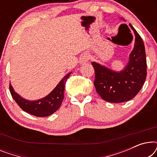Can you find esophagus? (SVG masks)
<instances>
[{"instance_id": "1", "label": "esophagus", "mask_w": 157, "mask_h": 157, "mask_svg": "<svg viewBox=\"0 0 157 157\" xmlns=\"http://www.w3.org/2000/svg\"><path fill=\"white\" fill-rule=\"evenodd\" d=\"M89 60V56L87 54V53H85V54H83L82 56L81 57L80 59V63H85L88 62Z\"/></svg>"}]
</instances>
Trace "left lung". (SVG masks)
Returning <instances> with one entry per match:
<instances>
[{
    "label": "left lung",
    "instance_id": "8db88e82",
    "mask_svg": "<svg viewBox=\"0 0 157 157\" xmlns=\"http://www.w3.org/2000/svg\"><path fill=\"white\" fill-rule=\"evenodd\" d=\"M120 19L124 20L123 18ZM135 36L134 46L123 70L117 71L92 62L95 71L94 86L99 96L111 103L128 101L139 93L147 77V59L144 44L141 36L129 24Z\"/></svg>",
    "mask_w": 157,
    "mask_h": 157
}]
</instances>
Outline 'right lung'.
<instances>
[{
    "instance_id": "obj_1",
    "label": "right lung",
    "mask_w": 157,
    "mask_h": 157,
    "mask_svg": "<svg viewBox=\"0 0 157 157\" xmlns=\"http://www.w3.org/2000/svg\"><path fill=\"white\" fill-rule=\"evenodd\" d=\"M71 72L66 74L54 89L45 97L35 101L25 99L16 93L10 83V92L17 104L25 112L38 117H48L56 112L61 106L64 98V88L66 80Z\"/></svg>"
}]
</instances>
